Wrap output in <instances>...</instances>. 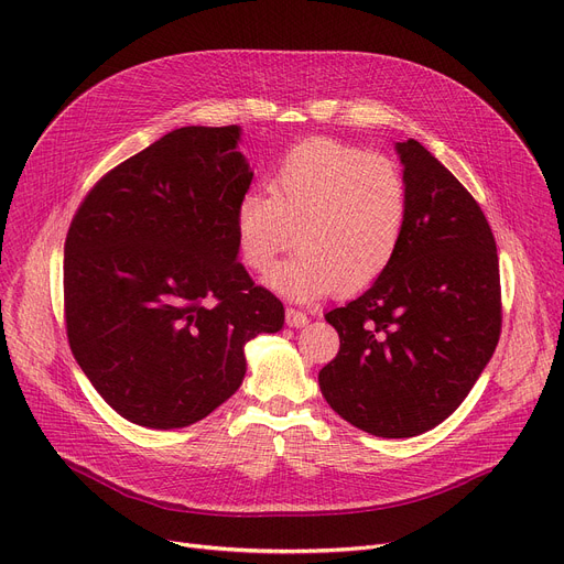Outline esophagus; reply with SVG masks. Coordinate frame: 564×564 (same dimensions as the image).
I'll use <instances>...</instances> for the list:
<instances>
[{
	"label": "esophagus",
	"instance_id": "1",
	"mask_svg": "<svg viewBox=\"0 0 564 564\" xmlns=\"http://www.w3.org/2000/svg\"><path fill=\"white\" fill-rule=\"evenodd\" d=\"M285 322H288V327L300 329V327H306V324H308V315L300 308H285Z\"/></svg>",
	"mask_w": 564,
	"mask_h": 564
}]
</instances>
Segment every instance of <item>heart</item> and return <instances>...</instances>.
Returning a JSON list of instances; mask_svg holds the SVG:
<instances>
[{
    "label": "heart",
    "instance_id": "obj_1",
    "mask_svg": "<svg viewBox=\"0 0 564 564\" xmlns=\"http://www.w3.org/2000/svg\"><path fill=\"white\" fill-rule=\"evenodd\" d=\"M270 196L235 205V247L251 272L274 267L267 285L290 300L359 294L389 270L402 245L409 187L395 160L336 139H308L279 162Z\"/></svg>",
    "mask_w": 564,
    "mask_h": 564
}]
</instances>
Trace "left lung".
<instances>
[{"label":"left lung","mask_w":564,"mask_h":564,"mask_svg":"<svg viewBox=\"0 0 564 564\" xmlns=\"http://www.w3.org/2000/svg\"><path fill=\"white\" fill-rule=\"evenodd\" d=\"M409 187L402 245L359 300L329 311L340 349L319 389L354 427L423 434L464 402L500 338L496 240L478 200L425 145H395Z\"/></svg>","instance_id":"left-lung-1"}]
</instances>
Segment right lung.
I'll return each instance as SVG.
<instances>
[{
  "label": "right lung",
  "instance_id": "obj_1",
  "mask_svg": "<svg viewBox=\"0 0 564 564\" xmlns=\"http://www.w3.org/2000/svg\"><path fill=\"white\" fill-rule=\"evenodd\" d=\"M237 141V126L173 130L105 173L70 221V349L141 427L205 419L240 389L245 345L283 327V304L237 262L235 205L253 177Z\"/></svg>",
  "mask_w": 564,
  "mask_h": 564
}]
</instances>
